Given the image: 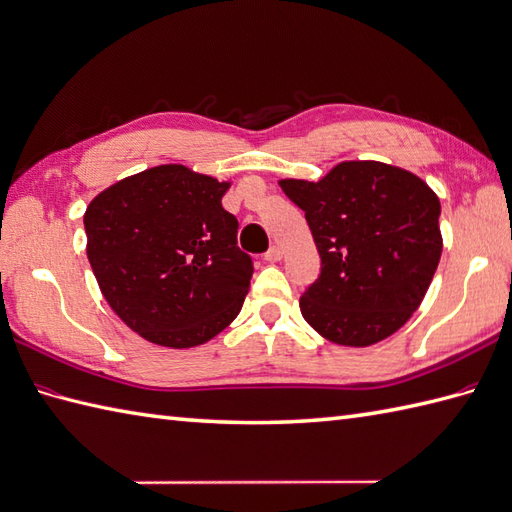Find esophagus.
<instances>
[{
  "instance_id": "esophagus-1",
  "label": "esophagus",
  "mask_w": 512,
  "mask_h": 512,
  "mask_svg": "<svg viewBox=\"0 0 512 512\" xmlns=\"http://www.w3.org/2000/svg\"><path fill=\"white\" fill-rule=\"evenodd\" d=\"M281 257H283V251L279 246H272L270 251L264 255V259L270 261V264H277V261H281Z\"/></svg>"
}]
</instances>
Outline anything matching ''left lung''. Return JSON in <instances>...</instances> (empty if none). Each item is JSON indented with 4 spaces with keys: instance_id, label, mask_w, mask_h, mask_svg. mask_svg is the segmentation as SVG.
Wrapping results in <instances>:
<instances>
[{
    "instance_id": "obj_1",
    "label": "left lung",
    "mask_w": 512,
    "mask_h": 512,
    "mask_svg": "<svg viewBox=\"0 0 512 512\" xmlns=\"http://www.w3.org/2000/svg\"><path fill=\"white\" fill-rule=\"evenodd\" d=\"M279 185L305 211L320 255V277L299 301L307 325L344 347H371L406 325L443 253L432 187L382 161H342L316 183Z\"/></svg>"
}]
</instances>
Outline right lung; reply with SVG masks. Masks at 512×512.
<instances>
[{"instance_id":"add662e5","label":"right lung","mask_w":512,"mask_h":512,"mask_svg":"<svg viewBox=\"0 0 512 512\" xmlns=\"http://www.w3.org/2000/svg\"><path fill=\"white\" fill-rule=\"evenodd\" d=\"M229 187L168 163L126 176L89 202L93 275L111 310L148 342L198 347L240 314L253 261L222 207Z\"/></svg>"}]
</instances>
